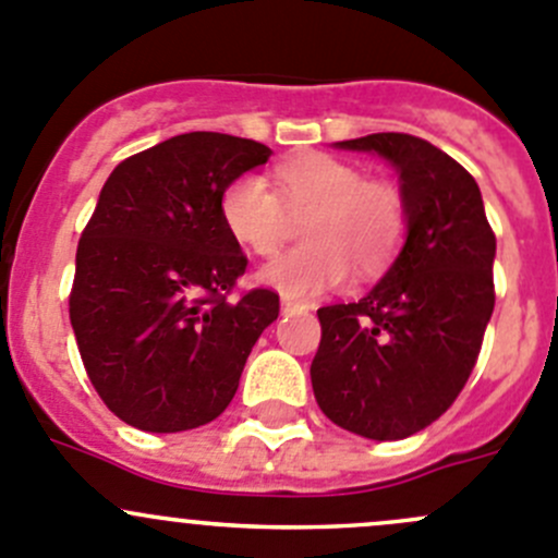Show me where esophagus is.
Masks as SVG:
<instances>
[{"label":"esophagus","mask_w":558,"mask_h":558,"mask_svg":"<svg viewBox=\"0 0 558 558\" xmlns=\"http://www.w3.org/2000/svg\"><path fill=\"white\" fill-rule=\"evenodd\" d=\"M280 311H283V313H296V311H302V305H300V302L289 300V296H283V300H280Z\"/></svg>","instance_id":"esophagus-1"}]
</instances>
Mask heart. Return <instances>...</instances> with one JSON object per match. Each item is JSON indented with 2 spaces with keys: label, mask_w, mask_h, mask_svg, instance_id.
Segmentation results:
<instances>
[{
  "label": "heart",
  "mask_w": 558,
  "mask_h": 558,
  "mask_svg": "<svg viewBox=\"0 0 558 558\" xmlns=\"http://www.w3.org/2000/svg\"><path fill=\"white\" fill-rule=\"evenodd\" d=\"M280 193L262 174H242L220 196V220L231 240L256 256L283 242L289 209L307 215L311 247L283 253L256 272L289 300H313L349 280L351 262L365 275L387 267L405 234L403 196L387 182H367L354 163L305 155L275 169Z\"/></svg>",
  "instance_id": "b5f03b06"
}]
</instances>
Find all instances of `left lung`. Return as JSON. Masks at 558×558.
Segmentation results:
<instances>
[{"mask_svg": "<svg viewBox=\"0 0 558 558\" xmlns=\"http://www.w3.org/2000/svg\"><path fill=\"white\" fill-rule=\"evenodd\" d=\"M335 147L392 166L405 236L362 300L318 307L313 395L343 430L398 441L436 423L469 381L496 302V236L474 177L434 144L373 133Z\"/></svg>", "mask_w": 558, "mask_h": 558, "instance_id": "1", "label": "left lung"}]
</instances>
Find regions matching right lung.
I'll return each mask as SVG.
<instances>
[{
	"instance_id": "obj_1",
	"label": "right lung",
	"mask_w": 558,
	"mask_h": 558,
	"mask_svg": "<svg viewBox=\"0 0 558 558\" xmlns=\"http://www.w3.org/2000/svg\"><path fill=\"white\" fill-rule=\"evenodd\" d=\"M272 149L226 133H182L122 160L75 253L70 324L102 403L138 430L213 423L240 387L278 294L229 302L247 258L220 196Z\"/></svg>"
}]
</instances>
